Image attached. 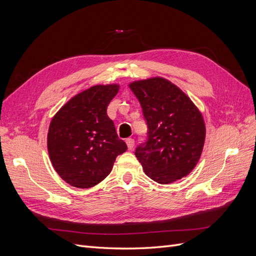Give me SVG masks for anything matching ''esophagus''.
Here are the masks:
<instances>
[{
    "label": "esophagus",
    "mask_w": 256,
    "mask_h": 256,
    "mask_svg": "<svg viewBox=\"0 0 256 256\" xmlns=\"http://www.w3.org/2000/svg\"><path fill=\"white\" fill-rule=\"evenodd\" d=\"M126 143H127V146H128V150H131L134 148V140L132 138H128L127 140H126Z\"/></svg>",
    "instance_id": "1"
}]
</instances>
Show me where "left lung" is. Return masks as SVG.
<instances>
[{"label": "left lung", "mask_w": 256, "mask_h": 256, "mask_svg": "<svg viewBox=\"0 0 256 256\" xmlns=\"http://www.w3.org/2000/svg\"><path fill=\"white\" fill-rule=\"evenodd\" d=\"M140 102L147 140L136 148L145 174L158 184L187 176L200 157L206 128L196 104L175 84L150 78L129 84Z\"/></svg>", "instance_id": "obj_1"}]
</instances>
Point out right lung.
<instances>
[{
    "label": "right lung",
    "instance_id": "add662e5",
    "mask_svg": "<svg viewBox=\"0 0 256 256\" xmlns=\"http://www.w3.org/2000/svg\"><path fill=\"white\" fill-rule=\"evenodd\" d=\"M118 84L95 85L72 97L53 116L48 152L56 173L76 188H90L110 174L127 145L116 134L106 108Z\"/></svg>",
    "mask_w": 256,
    "mask_h": 256
}]
</instances>
